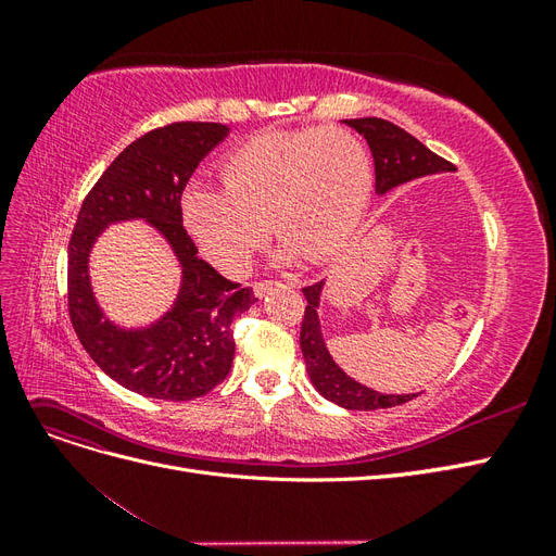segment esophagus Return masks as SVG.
Instances as JSON below:
<instances>
[{"mask_svg":"<svg viewBox=\"0 0 556 556\" xmlns=\"http://www.w3.org/2000/svg\"><path fill=\"white\" fill-rule=\"evenodd\" d=\"M278 285H282V282H278V280H257L255 288H252V290H255L257 296H264L266 292H271L274 288H278Z\"/></svg>","mask_w":556,"mask_h":556,"instance_id":"1","label":"esophagus"}]
</instances>
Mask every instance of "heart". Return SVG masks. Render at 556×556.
I'll list each match as a JSON object with an SVG mask.
<instances>
[{
	"mask_svg": "<svg viewBox=\"0 0 556 556\" xmlns=\"http://www.w3.org/2000/svg\"><path fill=\"white\" fill-rule=\"evenodd\" d=\"M217 174L223 190H185L182 220L227 276L248 271L268 225L285 260L325 262L357 225L374 182L366 146L341 127L262 131L229 150Z\"/></svg>",
	"mask_w": 556,
	"mask_h": 556,
	"instance_id": "b5f03b06",
	"label": "heart"
}]
</instances>
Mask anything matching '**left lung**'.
Listing matches in <instances>:
<instances>
[{"mask_svg": "<svg viewBox=\"0 0 556 556\" xmlns=\"http://www.w3.org/2000/svg\"><path fill=\"white\" fill-rule=\"evenodd\" d=\"M352 129H357L366 143L371 146V153L376 160V192L384 194L387 190L396 188L401 182H408L415 178H422L439 172H454V164L443 160L441 155L431 153V150L419 143L406 129H401L392 123L380 121V117H359V121H345ZM308 301L304 311V323H301L299 343L304 352L306 368L315 390L325 399L333 401L336 406H343L348 410H380L401 406V403L410 401L417 394H380L368 390V387L348 378L339 366L329 357L327 345L323 341V331H319L317 306H319V292H323V280L308 285L301 290Z\"/></svg>", "mask_w": 556, "mask_h": 556, "instance_id": "1", "label": "left lung"}]
</instances>
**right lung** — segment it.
I'll use <instances>...</instances> for the list:
<instances>
[{"instance_id":"add662e5","label":"right lung","mask_w":556,"mask_h":556,"mask_svg":"<svg viewBox=\"0 0 556 556\" xmlns=\"http://www.w3.org/2000/svg\"><path fill=\"white\" fill-rule=\"evenodd\" d=\"M217 123H172L143 134L117 155L83 199L66 260L70 319L92 362L127 390L190 401L220 384L233 359V319L255 304L252 288L223 278L197 255L182 227L180 197L190 176L227 137ZM146 216L173 243L184 264L177 306L143 332L113 328L96 308L87 280V255L109 222Z\"/></svg>"}]
</instances>
